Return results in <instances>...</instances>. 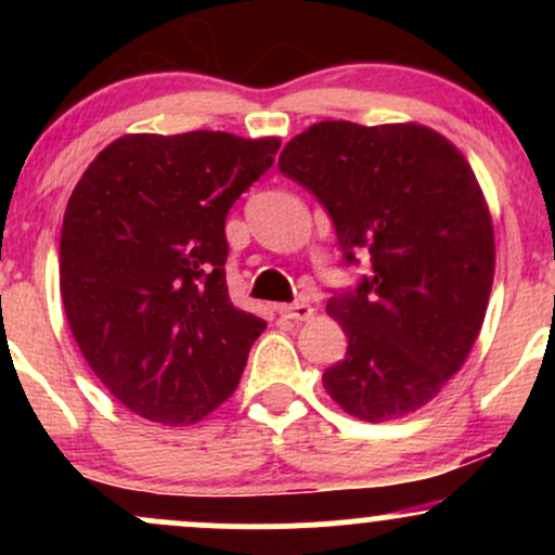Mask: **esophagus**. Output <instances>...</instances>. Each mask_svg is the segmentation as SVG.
Segmentation results:
<instances>
[{"label": "esophagus", "instance_id": "obj_1", "mask_svg": "<svg viewBox=\"0 0 555 555\" xmlns=\"http://www.w3.org/2000/svg\"><path fill=\"white\" fill-rule=\"evenodd\" d=\"M279 315L292 318V321H310L313 318V308H310L305 299H297V302H284L279 305Z\"/></svg>", "mask_w": 555, "mask_h": 555}]
</instances>
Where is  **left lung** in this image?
Segmentation results:
<instances>
[{
	"label": "left lung",
	"instance_id": "1",
	"mask_svg": "<svg viewBox=\"0 0 555 555\" xmlns=\"http://www.w3.org/2000/svg\"><path fill=\"white\" fill-rule=\"evenodd\" d=\"M279 169L334 219L347 263L371 276L328 299L347 354L323 373L347 415L386 423L420 410L467 360L495 271L493 221L462 151L415 122L310 125Z\"/></svg>",
	"mask_w": 555,
	"mask_h": 555
}]
</instances>
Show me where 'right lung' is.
<instances>
[{"label": "right lung", "mask_w": 555, "mask_h": 555, "mask_svg": "<svg viewBox=\"0 0 555 555\" xmlns=\"http://www.w3.org/2000/svg\"><path fill=\"white\" fill-rule=\"evenodd\" d=\"M282 140L195 130L106 145L65 208L60 292L91 371L130 412L193 425L232 397L263 318L227 289L224 221Z\"/></svg>", "instance_id": "obj_1"}]
</instances>
